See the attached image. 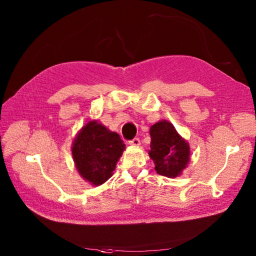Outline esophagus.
Returning <instances> with one entry per match:
<instances>
[{"label": "esophagus", "mask_w": 256, "mask_h": 256, "mask_svg": "<svg viewBox=\"0 0 256 256\" xmlns=\"http://www.w3.org/2000/svg\"><path fill=\"white\" fill-rule=\"evenodd\" d=\"M128 144L131 145V146H135V148H136V146H140V140L138 138H134V140H130Z\"/></svg>", "instance_id": "obj_1"}]
</instances>
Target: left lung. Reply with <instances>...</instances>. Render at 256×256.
I'll list each match as a JSON object with an SVG mask.
<instances>
[{
    "mask_svg": "<svg viewBox=\"0 0 256 256\" xmlns=\"http://www.w3.org/2000/svg\"><path fill=\"white\" fill-rule=\"evenodd\" d=\"M150 134L148 155L154 162L157 174L168 178L182 175L190 160V146L187 140L166 120L152 125Z\"/></svg>",
    "mask_w": 256,
    "mask_h": 256,
    "instance_id": "left-lung-1",
    "label": "left lung"
}]
</instances>
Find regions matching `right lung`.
<instances>
[{
  "label": "right lung",
  "instance_id": "obj_1",
  "mask_svg": "<svg viewBox=\"0 0 256 256\" xmlns=\"http://www.w3.org/2000/svg\"><path fill=\"white\" fill-rule=\"evenodd\" d=\"M124 150L120 135L96 120L81 128L72 146L76 170L92 186H100L113 175Z\"/></svg>",
  "mask_w": 256,
  "mask_h": 256
}]
</instances>
